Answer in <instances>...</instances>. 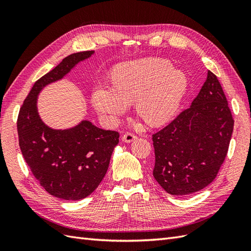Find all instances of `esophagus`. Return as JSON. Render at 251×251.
<instances>
[{"label": "esophagus", "instance_id": "34e87169", "mask_svg": "<svg viewBox=\"0 0 251 251\" xmlns=\"http://www.w3.org/2000/svg\"><path fill=\"white\" fill-rule=\"evenodd\" d=\"M136 139H137V136L132 133H126L123 135V141L126 143H130Z\"/></svg>", "mask_w": 251, "mask_h": 251}]
</instances>
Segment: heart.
Segmentation results:
<instances>
[{"label": "heart", "instance_id": "1", "mask_svg": "<svg viewBox=\"0 0 251 251\" xmlns=\"http://www.w3.org/2000/svg\"><path fill=\"white\" fill-rule=\"evenodd\" d=\"M113 87L94 88L91 102L96 112L115 121L134 102L135 111L150 126L170 121L188 87L187 75L162 58L121 63L111 73Z\"/></svg>", "mask_w": 251, "mask_h": 251}]
</instances>
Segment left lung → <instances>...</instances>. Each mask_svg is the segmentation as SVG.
Here are the masks:
<instances>
[{"label":"left lung","mask_w":251,"mask_h":251,"mask_svg":"<svg viewBox=\"0 0 251 251\" xmlns=\"http://www.w3.org/2000/svg\"><path fill=\"white\" fill-rule=\"evenodd\" d=\"M233 119L216 75L207 78L191 107L153 135V176L166 193L184 196L215 180L228 151Z\"/></svg>","instance_id":"obj_1"}]
</instances>
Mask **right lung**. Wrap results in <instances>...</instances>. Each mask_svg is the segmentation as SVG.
Segmentation results:
<instances>
[{
	"mask_svg": "<svg viewBox=\"0 0 251 251\" xmlns=\"http://www.w3.org/2000/svg\"><path fill=\"white\" fill-rule=\"evenodd\" d=\"M93 54L94 51L73 53L36 80L18 117L19 143L26 163L46 192L64 200H81L95 191L108 171L119 134L89 120L65 130L52 128L40 116L37 96Z\"/></svg>",
	"mask_w": 251,
	"mask_h": 251,
	"instance_id": "add662e5",
	"label": "right lung"
}]
</instances>
